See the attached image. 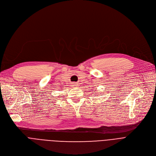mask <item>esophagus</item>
I'll use <instances>...</instances> for the list:
<instances>
[{
	"mask_svg": "<svg viewBox=\"0 0 156 156\" xmlns=\"http://www.w3.org/2000/svg\"><path fill=\"white\" fill-rule=\"evenodd\" d=\"M72 85H73V86H77V84L76 83V82H73Z\"/></svg>",
	"mask_w": 156,
	"mask_h": 156,
	"instance_id": "esophagus-1",
	"label": "esophagus"
}]
</instances>
